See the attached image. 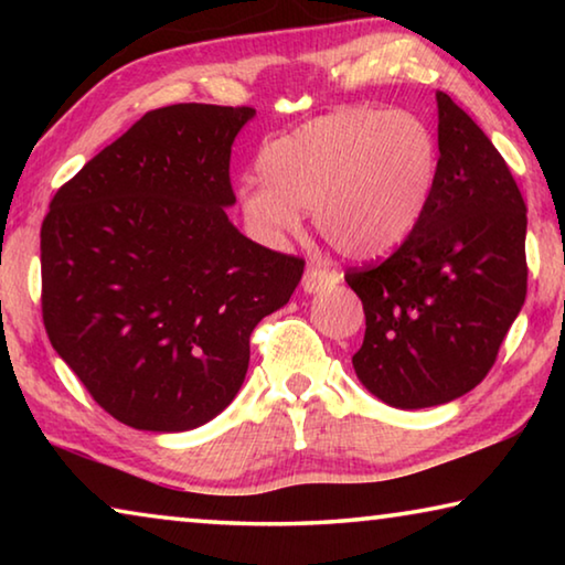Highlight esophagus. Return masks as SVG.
<instances>
[{
    "label": "esophagus",
    "instance_id": "obj_1",
    "mask_svg": "<svg viewBox=\"0 0 565 565\" xmlns=\"http://www.w3.org/2000/svg\"><path fill=\"white\" fill-rule=\"evenodd\" d=\"M339 284V274H333L329 269H321V266H309L303 274V291L306 294H319V291H327L331 286Z\"/></svg>",
    "mask_w": 565,
    "mask_h": 565
}]
</instances>
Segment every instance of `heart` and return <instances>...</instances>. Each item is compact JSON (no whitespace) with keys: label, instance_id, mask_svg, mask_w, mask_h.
<instances>
[{"label":"heart","instance_id":"heart-1","mask_svg":"<svg viewBox=\"0 0 565 565\" xmlns=\"http://www.w3.org/2000/svg\"><path fill=\"white\" fill-rule=\"evenodd\" d=\"M262 181H242L236 202L266 244L301 232L313 212L341 256L381 259L406 244L424 218L438 177L428 124L404 109L341 107L266 141Z\"/></svg>","mask_w":565,"mask_h":565}]
</instances>
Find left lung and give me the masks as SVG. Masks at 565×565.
I'll list each match as a JSON object with an SVG mask.
<instances>
[{
	"instance_id": "1",
	"label": "left lung",
	"mask_w": 565,
	"mask_h": 565,
	"mask_svg": "<svg viewBox=\"0 0 565 565\" xmlns=\"http://www.w3.org/2000/svg\"><path fill=\"white\" fill-rule=\"evenodd\" d=\"M438 177L420 224L398 252L349 271L366 337L353 371L394 408L463 396L489 374L525 301V204L481 127L444 92Z\"/></svg>"
}]
</instances>
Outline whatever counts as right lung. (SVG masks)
<instances>
[{
	"instance_id": "1",
	"label": "right lung",
	"mask_w": 565,
	"mask_h": 565,
	"mask_svg": "<svg viewBox=\"0 0 565 565\" xmlns=\"http://www.w3.org/2000/svg\"><path fill=\"white\" fill-rule=\"evenodd\" d=\"M248 107L141 117L56 191L42 224V313L94 401L139 431L204 426L232 404L248 337L303 262L246 238L228 159Z\"/></svg>"
}]
</instances>
